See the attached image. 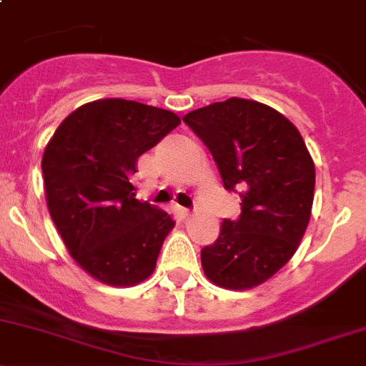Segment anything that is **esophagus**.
<instances>
[{
	"label": "esophagus",
	"instance_id": "1",
	"mask_svg": "<svg viewBox=\"0 0 366 366\" xmlns=\"http://www.w3.org/2000/svg\"><path fill=\"white\" fill-rule=\"evenodd\" d=\"M177 212H179V216L182 219H187V218H191V216H193V212L189 211V209H184V207H179L177 209Z\"/></svg>",
	"mask_w": 366,
	"mask_h": 366
}]
</instances>
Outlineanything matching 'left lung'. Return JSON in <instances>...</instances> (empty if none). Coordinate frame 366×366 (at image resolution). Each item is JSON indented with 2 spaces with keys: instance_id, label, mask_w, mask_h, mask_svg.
<instances>
[{
  "instance_id": "8db88e82",
  "label": "left lung",
  "mask_w": 366,
  "mask_h": 366,
  "mask_svg": "<svg viewBox=\"0 0 366 366\" xmlns=\"http://www.w3.org/2000/svg\"><path fill=\"white\" fill-rule=\"evenodd\" d=\"M214 157L223 186L239 191L241 214L223 219L202 248L207 279L225 290L268 281L299 248L311 218L315 162L297 127L264 104L229 98L184 116Z\"/></svg>"
}]
</instances>
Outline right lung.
<instances>
[{
	"label": "right lung",
	"instance_id": "add662e5",
	"mask_svg": "<svg viewBox=\"0 0 366 366\" xmlns=\"http://www.w3.org/2000/svg\"><path fill=\"white\" fill-rule=\"evenodd\" d=\"M180 125L172 111L107 98L71 112L42 155L49 216L81 269L109 286L147 281L175 222L139 202L137 159Z\"/></svg>",
	"mask_w": 366,
	"mask_h": 366
}]
</instances>
